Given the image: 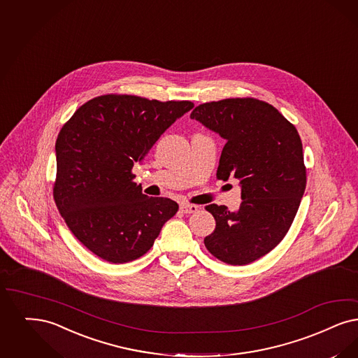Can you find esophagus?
Returning <instances> with one entry per match:
<instances>
[{
  "mask_svg": "<svg viewBox=\"0 0 358 358\" xmlns=\"http://www.w3.org/2000/svg\"><path fill=\"white\" fill-rule=\"evenodd\" d=\"M180 210L185 215H190V213H196L199 210V206L197 205H193V203H181L180 205Z\"/></svg>",
  "mask_w": 358,
  "mask_h": 358,
  "instance_id": "esophagus-1",
  "label": "esophagus"
}]
</instances>
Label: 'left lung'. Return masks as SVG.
Returning a JSON list of instances; mask_svg holds the SVG:
<instances>
[{
  "label": "left lung",
  "instance_id": "1",
  "mask_svg": "<svg viewBox=\"0 0 358 358\" xmlns=\"http://www.w3.org/2000/svg\"><path fill=\"white\" fill-rule=\"evenodd\" d=\"M190 118L227 140L215 177L238 178L243 196L237 212L205 206L215 229L203 243L225 264H250L282 241L297 215L306 186L300 134L271 103L253 97L205 102Z\"/></svg>",
  "mask_w": 358,
  "mask_h": 358
}]
</instances>
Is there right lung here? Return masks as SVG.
Here are the masks:
<instances>
[{
    "mask_svg": "<svg viewBox=\"0 0 358 358\" xmlns=\"http://www.w3.org/2000/svg\"><path fill=\"white\" fill-rule=\"evenodd\" d=\"M192 101L103 94L81 105L56 141L53 197L73 236L97 257L125 264L143 256L177 202L148 197L131 172Z\"/></svg>",
    "mask_w": 358,
    "mask_h": 358,
    "instance_id": "add662e5",
    "label": "right lung"
}]
</instances>
